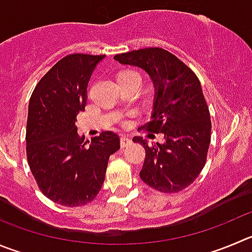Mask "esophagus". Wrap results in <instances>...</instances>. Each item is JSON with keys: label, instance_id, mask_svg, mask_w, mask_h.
<instances>
[{"label": "esophagus", "instance_id": "34e87169", "mask_svg": "<svg viewBox=\"0 0 252 252\" xmlns=\"http://www.w3.org/2000/svg\"><path fill=\"white\" fill-rule=\"evenodd\" d=\"M130 144H131V139H130V138L122 137V139H121L122 148H126V147H128V145H130Z\"/></svg>", "mask_w": 252, "mask_h": 252}]
</instances>
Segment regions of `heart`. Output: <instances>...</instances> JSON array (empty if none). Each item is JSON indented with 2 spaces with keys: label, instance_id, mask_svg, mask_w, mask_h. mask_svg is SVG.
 I'll use <instances>...</instances> for the list:
<instances>
[{
  "label": "heart",
  "instance_id": "1",
  "mask_svg": "<svg viewBox=\"0 0 252 252\" xmlns=\"http://www.w3.org/2000/svg\"><path fill=\"white\" fill-rule=\"evenodd\" d=\"M119 78H139L140 79V76L137 70L128 69V70H123V72H121ZM119 118H121V117H117L115 119H119Z\"/></svg>",
  "mask_w": 252,
  "mask_h": 252
}]
</instances>
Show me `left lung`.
<instances>
[{"instance_id": "1", "label": "left lung", "mask_w": 252, "mask_h": 252, "mask_svg": "<svg viewBox=\"0 0 252 252\" xmlns=\"http://www.w3.org/2000/svg\"><path fill=\"white\" fill-rule=\"evenodd\" d=\"M114 60L143 68L154 83L152 121L143 128L163 133L164 143L133 138L145 149L140 179L164 194L182 191L203 170L211 140L210 112L200 81L183 61L159 47L126 52Z\"/></svg>"}]
</instances>
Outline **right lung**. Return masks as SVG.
Wrapping results in <instances>:
<instances>
[{"label": "right lung", "mask_w": 252, "mask_h": 252, "mask_svg": "<svg viewBox=\"0 0 252 252\" xmlns=\"http://www.w3.org/2000/svg\"><path fill=\"white\" fill-rule=\"evenodd\" d=\"M103 58L83 53L63 57L37 83L28 104V165L39 190L62 206L91 203L104 183L109 157L121 148L113 131H102L89 146L77 133L89 78Z\"/></svg>", "instance_id": "obj_1"}]
</instances>
